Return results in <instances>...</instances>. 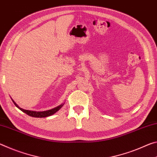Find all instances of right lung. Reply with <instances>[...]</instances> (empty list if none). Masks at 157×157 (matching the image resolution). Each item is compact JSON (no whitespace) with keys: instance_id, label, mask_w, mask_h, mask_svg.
<instances>
[{"instance_id":"obj_1","label":"right lung","mask_w":157,"mask_h":157,"mask_svg":"<svg viewBox=\"0 0 157 157\" xmlns=\"http://www.w3.org/2000/svg\"><path fill=\"white\" fill-rule=\"evenodd\" d=\"M12 101L14 104L15 106H16L18 109H19L21 111H23L25 113H26L27 115H30V116L31 117H48V116H50V115H52L53 114H54L55 113H56L58 111V110H60L63 106L64 105V104H60V106H58L57 107L54 108V109H52L51 110H45V111H33V110H24L21 109V108H20L18 105L16 104L14 101V100L12 99Z\"/></svg>"}]
</instances>
